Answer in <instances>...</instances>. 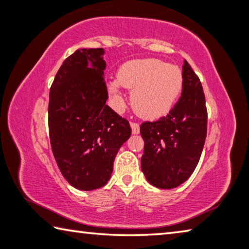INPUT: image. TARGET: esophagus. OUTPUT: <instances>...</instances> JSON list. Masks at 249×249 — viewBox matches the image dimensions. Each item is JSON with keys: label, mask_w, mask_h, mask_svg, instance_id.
<instances>
[{"label": "esophagus", "mask_w": 249, "mask_h": 249, "mask_svg": "<svg viewBox=\"0 0 249 249\" xmlns=\"http://www.w3.org/2000/svg\"><path fill=\"white\" fill-rule=\"evenodd\" d=\"M130 125H131L133 135H138V133L140 132V125H139V124H137V122H131V124H130Z\"/></svg>", "instance_id": "esophagus-1"}]
</instances>
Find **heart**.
<instances>
[{"mask_svg":"<svg viewBox=\"0 0 249 249\" xmlns=\"http://www.w3.org/2000/svg\"><path fill=\"white\" fill-rule=\"evenodd\" d=\"M121 87L132 91V108L138 116L156 119L168 113L177 102L183 87L180 69L157 59L131 60L122 64L118 80L109 83V94L121 100Z\"/></svg>","mask_w":249,"mask_h":249,"instance_id":"1","label":"heart"}]
</instances>
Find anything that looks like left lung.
Segmentation results:
<instances>
[{
    "label": "left lung",
    "mask_w": 249,
    "mask_h": 249,
    "mask_svg": "<svg viewBox=\"0 0 249 249\" xmlns=\"http://www.w3.org/2000/svg\"><path fill=\"white\" fill-rule=\"evenodd\" d=\"M181 97L166 117L144 121L141 170L152 186L173 189L194 173L207 136V108L198 75L185 60Z\"/></svg>",
    "instance_id": "left-lung-1"
}]
</instances>
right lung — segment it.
<instances>
[{
  "instance_id": "obj_1",
  "label": "right lung",
  "mask_w": 249,
  "mask_h": 249,
  "mask_svg": "<svg viewBox=\"0 0 249 249\" xmlns=\"http://www.w3.org/2000/svg\"><path fill=\"white\" fill-rule=\"evenodd\" d=\"M103 53L102 48L76 50L64 60L49 94L53 156L63 177L80 190L108 182L114 158L131 135L129 121L106 105Z\"/></svg>"
}]
</instances>
